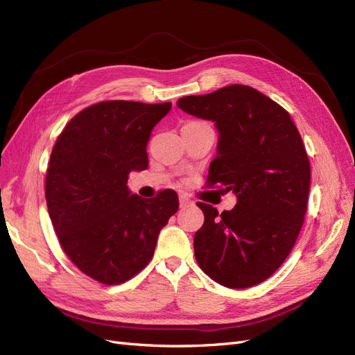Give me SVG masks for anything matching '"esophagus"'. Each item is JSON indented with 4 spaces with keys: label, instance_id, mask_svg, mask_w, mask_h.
<instances>
[{
    "label": "esophagus",
    "instance_id": "esophagus-1",
    "mask_svg": "<svg viewBox=\"0 0 355 355\" xmlns=\"http://www.w3.org/2000/svg\"><path fill=\"white\" fill-rule=\"evenodd\" d=\"M189 202H191V200H189L187 196H184V194L179 196V204H180V207H187Z\"/></svg>",
    "mask_w": 355,
    "mask_h": 355
}]
</instances>
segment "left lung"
Instances as JSON below:
<instances>
[{"label": "left lung", "mask_w": 355, "mask_h": 355, "mask_svg": "<svg viewBox=\"0 0 355 355\" xmlns=\"http://www.w3.org/2000/svg\"><path fill=\"white\" fill-rule=\"evenodd\" d=\"M178 106L216 125L209 187L237 197L220 214L198 202L204 223L194 237L196 259L225 287L259 284L282 266L302 228L311 182L302 137L284 108L249 85L185 96Z\"/></svg>", "instance_id": "left-lung-1"}]
</instances>
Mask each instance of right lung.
<instances>
[{
  "mask_svg": "<svg viewBox=\"0 0 355 355\" xmlns=\"http://www.w3.org/2000/svg\"><path fill=\"white\" fill-rule=\"evenodd\" d=\"M171 103L108 101L63 128L50 155L46 201L63 252L85 275L120 284L144 270L158 234L178 211L175 191L132 194L127 179L148 167L146 144Z\"/></svg>",
  "mask_w": 355,
  "mask_h": 355,
  "instance_id": "add662e5",
  "label": "right lung"
}]
</instances>
